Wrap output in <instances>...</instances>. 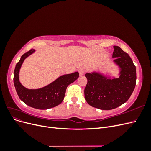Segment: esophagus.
Wrapping results in <instances>:
<instances>
[{"label": "esophagus", "instance_id": "34e87169", "mask_svg": "<svg viewBox=\"0 0 151 151\" xmlns=\"http://www.w3.org/2000/svg\"><path fill=\"white\" fill-rule=\"evenodd\" d=\"M79 72L80 76H83L84 74V73L86 72V70L83 68H81L79 70Z\"/></svg>", "mask_w": 151, "mask_h": 151}]
</instances>
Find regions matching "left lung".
Here are the masks:
<instances>
[{
    "instance_id": "1",
    "label": "left lung",
    "mask_w": 151,
    "mask_h": 151,
    "mask_svg": "<svg viewBox=\"0 0 151 151\" xmlns=\"http://www.w3.org/2000/svg\"><path fill=\"white\" fill-rule=\"evenodd\" d=\"M114 62L121 68L120 77L108 79L98 73H87L85 99L91 106L104 110L115 109L129 99L136 84V67L129 55L114 46Z\"/></svg>"
}]
</instances>
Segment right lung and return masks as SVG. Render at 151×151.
Returning a JSON list of instances; mask_svg holds the SVG:
<instances>
[{
  "mask_svg": "<svg viewBox=\"0 0 151 151\" xmlns=\"http://www.w3.org/2000/svg\"><path fill=\"white\" fill-rule=\"evenodd\" d=\"M35 50H30L22 55L17 63L14 71V84L18 96L28 106L40 109H47L60 104L63 100L67 86L74 82L79 76L78 72L63 75L44 88L38 89H28L19 81V72L24 59Z\"/></svg>",
  "mask_w": 151,
  "mask_h": 151,
  "instance_id": "obj_1",
  "label": "right lung"
}]
</instances>
